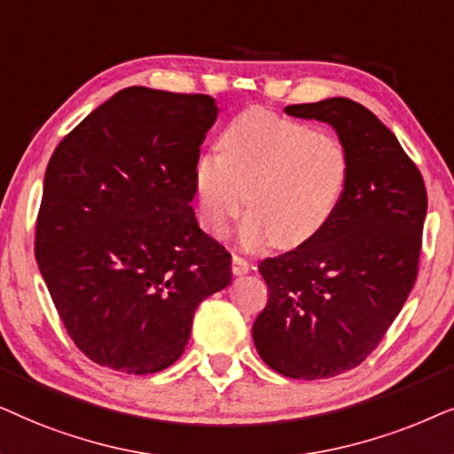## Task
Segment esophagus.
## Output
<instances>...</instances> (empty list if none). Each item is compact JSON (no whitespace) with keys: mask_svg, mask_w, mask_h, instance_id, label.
<instances>
[{"mask_svg":"<svg viewBox=\"0 0 454 454\" xmlns=\"http://www.w3.org/2000/svg\"><path fill=\"white\" fill-rule=\"evenodd\" d=\"M251 270V263L247 262L245 257H240V255H232V274L234 276H243V274H247V271Z\"/></svg>","mask_w":454,"mask_h":454,"instance_id":"esophagus-1","label":"esophagus"}]
</instances>
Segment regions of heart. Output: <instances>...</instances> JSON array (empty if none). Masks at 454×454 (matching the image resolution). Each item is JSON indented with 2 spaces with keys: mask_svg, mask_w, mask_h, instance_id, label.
Returning a JSON list of instances; mask_svg holds the SVG:
<instances>
[{
  "mask_svg": "<svg viewBox=\"0 0 454 454\" xmlns=\"http://www.w3.org/2000/svg\"><path fill=\"white\" fill-rule=\"evenodd\" d=\"M217 151L192 168L199 223L215 239L231 231L247 192L245 245L271 239L280 249H299L328 228L347 195V149L309 124L247 110L223 126Z\"/></svg>",
  "mask_w": 454,
  "mask_h": 454,
  "instance_id": "1",
  "label": "heart"
}]
</instances>
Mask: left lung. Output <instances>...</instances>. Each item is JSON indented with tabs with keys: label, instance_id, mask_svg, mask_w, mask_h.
<instances>
[{
	"label": "left lung",
	"instance_id": "left-lung-1",
	"mask_svg": "<svg viewBox=\"0 0 454 454\" xmlns=\"http://www.w3.org/2000/svg\"><path fill=\"white\" fill-rule=\"evenodd\" d=\"M284 112L336 130L350 180L316 240L259 263L270 297L253 342L282 376L322 380L364 364L403 309L419 265L427 192L396 137L357 101L332 97Z\"/></svg>",
	"mask_w": 454,
	"mask_h": 454
}]
</instances>
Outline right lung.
Instances as JSON below:
<instances>
[{
	"label": "right lung",
	"mask_w": 454,
	"mask_h": 454,
	"mask_svg": "<svg viewBox=\"0 0 454 454\" xmlns=\"http://www.w3.org/2000/svg\"><path fill=\"white\" fill-rule=\"evenodd\" d=\"M215 118L209 95L129 87L53 151L35 257L70 338L97 365L135 376L170 367L199 303L232 280L231 253L191 207Z\"/></svg>",
	"instance_id": "obj_1"
}]
</instances>
